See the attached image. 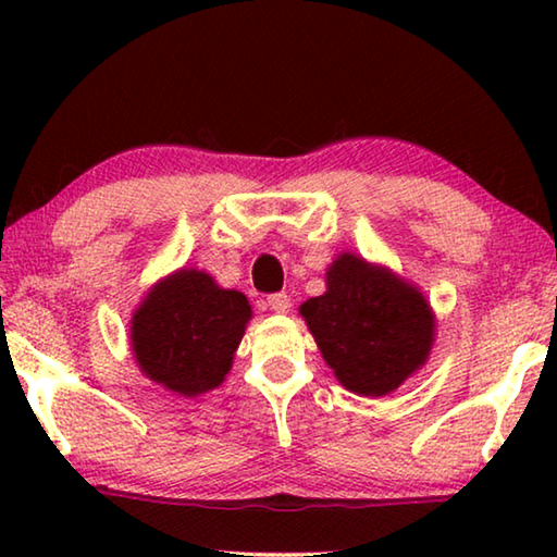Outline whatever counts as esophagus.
<instances>
[{"mask_svg":"<svg viewBox=\"0 0 557 557\" xmlns=\"http://www.w3.org/2000/svg\"><path fill=\"white\" fill-rule=\"evenodd\" d=\"M268 307L275 314H287L289 307H292V299H289L287 292H277V295H270L268 297Z\"/></svg>","mask_w":557,"mask_h":557,"instance_id":"esophagus-1","label":"esophagus"}]
</instances>
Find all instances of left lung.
Wrapping results in <instances>:
<instances>
[{
    "mask_svg": "<svg viewBox=\"0 0 557 557\" xmlns=\"http://www.w3.org/2000/svg\"><path fill=\"white\" fill-rule=\"evenodd\" d=\"M329 369L346 391L381 398L428 363L437 319L425 295L391 268L342 252L326 292L299 307Z\"/></svg>",
    "mask_w": 557,
    "mask_h": 557,
    "instance_id": "left-lung-1",
    "label": "left lung"
}]
</instances>
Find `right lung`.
<instances>
[{
  "label": "right lung",
  "instance_id": "add662e5",
  "mask_svg": "<svg viewBox=\"0 0 557 557\" xmlns=\"http://www.w3.org/2000/svg\"><path fill=\"white\" fill-rule=\"evenodd\" d=\"M250 319L243 292L219 287L203 270L182 268L157 280L132 312V358L164 391L196 398L225 381Z\"/></svg>",
  "mask_w": 557,
  "mask_h": 557
}]
</instances>
